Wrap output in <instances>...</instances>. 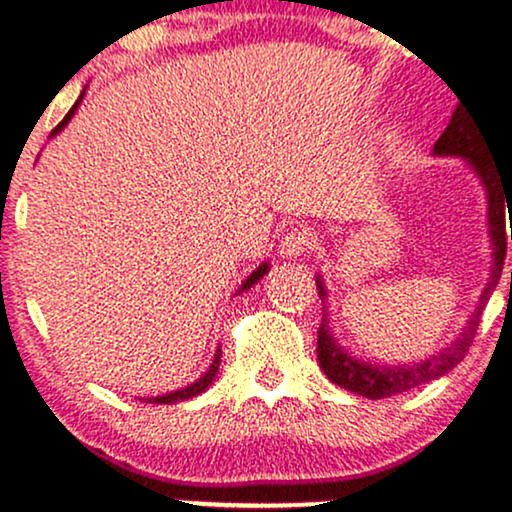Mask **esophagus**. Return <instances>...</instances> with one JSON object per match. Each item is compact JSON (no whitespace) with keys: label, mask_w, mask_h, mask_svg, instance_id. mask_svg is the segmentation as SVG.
Masks as SVG:
<instances>
[{"label":"esophagus","mask_w":512,"mask_h":512,"mask_svg":"<svg viewBox=\"0 0 512 512\" xmlns=\"http://www.w3.org/2000/svg\"><path fill=\"white\" fill-rule=\"evenodd\" d=\"M315 243H317L315 231H310V228H305V226H296L281 236L279 252L284 257H301L308 250H313Z\"/></svg>","instance_id":"esophagus-1"}]
</instances>
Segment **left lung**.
I'll use <instances>...</instances> for the list:
<instances>
[{
    "instance_id": "8db88e82",
    "label": "left lung",
    "mask_w": 512,
    "mask_h": 512,
    "mask_svg": "<svg viewBox=\"0 0 512 512\" xmlns=\"http://www.w3.org/2000/svg\"><path fill=\"white\" fill-rule=\"evenodd\" d=\"M433 154L438 156H460L467 158L469 166L474 168V173L479 175V180L484 182L486 197H489V233L493 243V272L489 284H486L484 293H481L477 310L469 317L464 332L457 337V342L448 346L445 351H440L438 356H431L424 363H414V366H378V363H366L358 361V358L349 356L346 351L334 342L330 325H327V310L325 317L320 322V330H317V361L320 368L325 370L327 378L334 385L344 387V390L356 392V395L368 397V399H383L399 395V392H407L411 387L424 385L428 380H436L440 375H445L452 370L464 356L469 354V346H472L474 337H477L481 313H484L486 303H489L493 289L498 286L501 279L503 262H505V245H508V228H505V207H512V190L503 187L501 173L493 166L491 158L496 161V149H491V144L486 142L484 132L477 127L474 117L467 113V108H460L452 113L450 125L445 127V132L440 134V139L433 146ZM510 240H512V223H510ZM512 276V274H510ZM317 293L325 301L327 291L322 279L317 276Z\"/></svg>"
}]
</instances>
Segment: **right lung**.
<instances>
[{
	"label": "right lung",
	"mask_w": 512,
	"mask_h": 512,
	"mask_svg": "<svg viewBox=\"0 0 512 512\" xmlns=\"http://www.w3.org/2000/svg\"><path fill=\"white\" fill-rule=\"evenodd\" d=\"M81 98H84V91H81V96H79V101H76L74 105H72V110H69L67 115H64V120L60 122V125H57L55 129H52V134H57L60 132V129L67 125L69 120H72V115L76 113V108H79V103H81ZM269 272V264L264 262V264H260V267L255 269V272H252L248 279L243 281V286H240V291H245V289H250L252 284H257V281L262 279L264 274ZM219 366H221V349H216V354H214V361H211V366H209V370L207 373L202 375V378L197 380V383H192V385H187V387H182V390H175V392H168V395H161V397H149V402L151 404H175V402H182V399H190V397H197L199 392H204L207 390V387L214 383V378H216V373H219Z\"/></svg>",
	"instance_id": "obj_1"
}]
</instances>
